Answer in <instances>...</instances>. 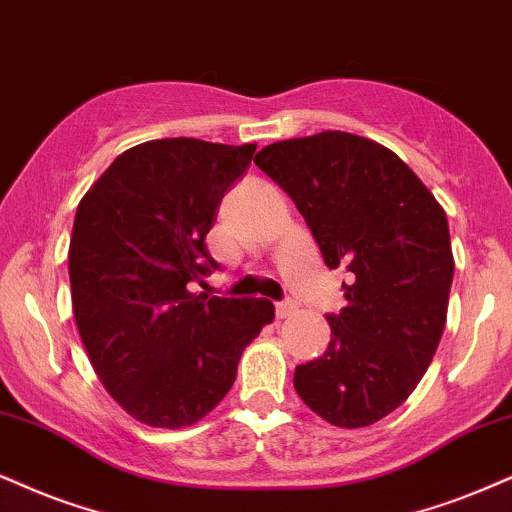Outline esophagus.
Returning a JSON list of instances; mask_svg holds the SVG:
<instances>
[{
	"instance_id": "1",
	"label": "esophagus",
	"mask_w": 512,
	"mask_h": 512,
	"mask_svg": "<svg viewBox=\"0 0 512 512\" xmlns=\"http://www.w3.org/2000/svg\"><path fill=\"white\" fill-rule=\"evenodd\" d=\"M294 311H296V306L292 304V301H282V304H275V315H277V320H285V318H289V315H294Z\"/></svg>"
}]
</instances>
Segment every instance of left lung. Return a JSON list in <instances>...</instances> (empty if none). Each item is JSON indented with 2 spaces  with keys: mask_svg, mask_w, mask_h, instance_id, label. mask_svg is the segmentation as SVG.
<instances>
[{
  "mask_svg": "<svg viewBox=\"0 0 512 512\" xmlns=\"http://www.w3.org/2000/svg\"><path fill=\"white\" fill-rule=\"evenodd\" d=\"M254 163L292 197L325 266L353 275L342 313L327 315V351L296 365V394L334 427H368L413 394L444 332V208L394 151L351 132L268 144Z\"/></svg>",
  "mask_w": 512,
  "mask_h": 512,
  "instance_id": "obj_1",
  "label": "left lung"
}]
</instances>
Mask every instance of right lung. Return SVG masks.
<instances>
[{
	"mask_svg": "<svg viewBox=\"0 0 512 512\" xmlns=\"http://www.w3.org/2000/svg\"><path fill=\"white\" fill-rule=\"evenodd\" d=\"M254 151L194 137L142 142L78 204L68 275L80 339L106 391L149 427L180 430L211 413L275 318L268 299L187 289L218 268L204 239Z\"/></svg>",
	"mask_w": 512,
	"mask_h": 512,
	"instance_id": "obj_1",
	"label": "right lung"
}]
</instances>
